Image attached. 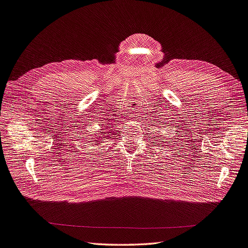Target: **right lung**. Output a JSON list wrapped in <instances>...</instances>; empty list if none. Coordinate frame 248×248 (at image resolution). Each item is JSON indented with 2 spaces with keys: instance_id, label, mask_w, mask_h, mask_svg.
<instances>
[{
  "instance_id": "add662e5",
  "label": "right lung",
  "mask_w": 248,
  "mask_h": 248,
  "mask_svg": "<svg viewBox=\"0 0 248 248\" xmlns=\"http://www.w3.org/2000/svg\"><path fill=\"white\" fill-rule=\"evenodd\" d=\"M100 132H101V131H100ZM103 140H104V139H102V134H101V135H96V138H94V140H93V142H96L95 146H98V145H99L100 143L103 142Z\"/></svg>"
}]
</instances>
